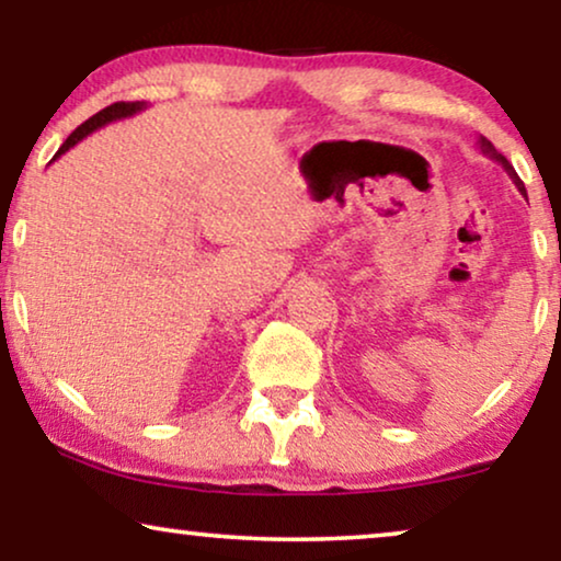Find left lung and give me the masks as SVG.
<instances>
[{"label":"left lung","instance_id":"1","mask_svg":"<svg viewBox=\"0 0 561 561\" xmlns=\"http://www.w3.org/2000/svg\"><path fill=\"white\" fill-rule=\"evenodd\" d=\"M478 148H480V152H482V156H488L490 160H495V163H501L503 168H505V173H508L511 175V181L513 183H516V188L520 191V194H524L526 196V188H524V181H520L518 179V173L516 171H513V165L508 163V160H505V156H501V152H497L495 148H493V142H490L488 140V137H478Z\"/></svg>","mask_w":561,"mask_h":561}]
</instances>
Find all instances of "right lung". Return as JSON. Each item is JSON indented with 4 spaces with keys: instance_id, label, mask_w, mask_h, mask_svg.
I'll return each instance as SVG.
<instances>
[{
    "instance_id": "right-lung-1",
    "label": "right lung",
    "mask_w": 561,
    "mask_h": 561,
    "mask_svg": "<svg viewBox=\"0 0 561 561\" xmlns=\"http://www.w3.org/2000/svg\"><path fill=\"white\" fill-rule=\"evenodd\" d=\"M142 110H148V104H145V102H117V104L106 106V110H102V112H96L94 117H89L81 127H76L73 133L66 137V142L60 145L56 156H53V160L60 158V156H64V152L71 150L73 145H79L83 137H89L91 133H96L99 127L110 125V122H117V119H127V117H133V114L142 112Z\"/></svg>"
}]
</instances>
